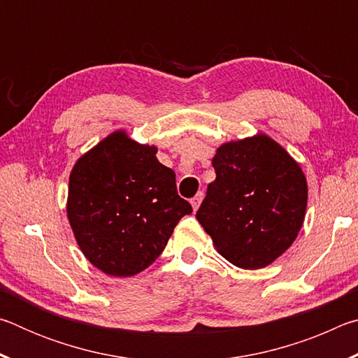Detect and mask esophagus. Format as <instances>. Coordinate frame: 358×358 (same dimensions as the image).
I'll return each mask as SVG.
<instances>
[{
    "label": "esophagus",
    "instance_id": "1",
    "mask_svg": "<svg viewBox=\"0 0 358 358\" xmlns=\"http://www.w3.org/2000/svg\"><path fill=\"white\" fill-rule=\"evenodd\" d=\"M202 199H203V192H202V191H199V192L196 194V196H194V197L191 199V205H192L194 211H196V210L199 208V205H201Z\"/></svg>",
    "mask_w": 358,
    "mask_h": 358
}]
</instances>
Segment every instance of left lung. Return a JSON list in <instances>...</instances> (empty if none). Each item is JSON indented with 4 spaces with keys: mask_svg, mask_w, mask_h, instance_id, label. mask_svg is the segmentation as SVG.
I'll use <instances>...</instances> for the list:
<instances>
[{
    "mask_svg": "<svg viewBox=\"0 0 358 358\" xmlns=\"http://www.w3.org/2000/svg\"><path fill=\"white\" fill-rule=\"evenodd\" d=\"M197 221L230 264L256 270L273 262L305 220L306 178L287 151L266 136L224 143L211 161Z\"/></svg>",
    "mask_w": 358,
    "mask_h": 358,
    "instance_id": "left-lung-1",
    "label": "left lung"
}]
</instances>
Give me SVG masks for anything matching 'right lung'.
I'll return each instance as SVG.
<instances>
[{
  "label": "right lung",
  "mask_w": 358,
  "mask_h": 358,
  "mask_svg": "<svg viewBox=\"0 0 358 358\" xmlns=\"http://www.w3.org/2000/svg\"><path fill=\"white\" fill-rule=\"evenodd\" d=\"M192 213L175 172L156 148L113 132L77 161L68 217L85 257L112 276H132L164 251L181 217Z\"/></svg>",
  "instance_id": "right-lung-1"
}]
</instances>
